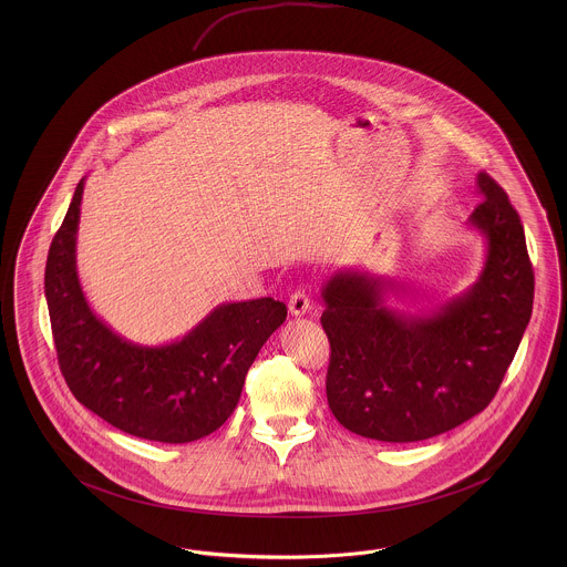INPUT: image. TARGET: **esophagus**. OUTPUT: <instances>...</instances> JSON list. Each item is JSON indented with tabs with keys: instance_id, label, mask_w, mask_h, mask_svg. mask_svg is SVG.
<instances>
[{
	"instance_id": "obj_1",
	"label": "esophagus",
	"mask_w": 567,
	"mask_h": 567,
	"mask_svg": "<svg viewBox=\"0 0 567 567\" xmlns=\"http://www.w3.org/2000/svg\"><path fill=\"white\" fill-rule=\"evenodd\" d=\"M310 308H312V306H310V297H308V293H306L303 289H299L293 296L289 297V312H291L293 317L308 315Z\"/></svg>"
}]
</instances>
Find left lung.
<instances>
[{
  "instance_id": "8db88e82",
  "label": "left lung",
  "mask_w": 567,
  "mask_h": 567,
  "mask_svg": "<svg viewBox=\"0 0 567 567\" xmlns=\"http://www.w3.org/2000/svg\"><path fill=\"white\" fill-rule=\"evenodd\" d=\"M481 204L467 218L486 244L478 280L430 315L389 308L402 285L338 270L321 289L331 344L327 402L349 432L419 442L455 430L495 398L534 306V270L520 218L504 189L476 176Z\"/></svg>"
}]
</instances>
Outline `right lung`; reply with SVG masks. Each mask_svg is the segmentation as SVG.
<instances>
[{
  "label": "right lung",
  "instance_id": "add662e5",
  "mask_svg": "<svg viewBox=\"0 0 567 567\" xmlns=\"http://www.w3.org/2000/svg\"><path fill=\"white\" fill-rule=\"evenodd\" d=\"M84 178L54 234L44 293L61 374L84 408L135 437L185 444L216 432L236 410L244 378L287 306L271 297L220 303L181 340L134 344L89 306L76 270Z\"/></svg>",
  "mask_w": 567,
  "mask_h": 567
}]
</instances>
